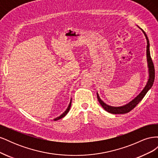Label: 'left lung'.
Returning a JSON list of instances; mask_svg holds the SVG:
<instances>
[{
	"label": "left lung",
	"mask_w": 158,
	"mask_h": 158,
	"mask_svg": "<svg viewBox=\"0 0 158 158\" xmlns=\"http://www.w3.org/2000/svg\"><path fill=\"white\" fill-rule=\"evenodd\" d=\"M139 27L140 29L142 31L143 33H144L146 37V39L147 41L146 59H147V64H148V81L144 89L141 91V92L138 94L135 98H134L132 101H131L129 103L124 105V106H122L114 107V106H109V105H107V103H106L102 101V99L100 98L98 93L97 92V97H98V102H99L100 105L102 106V107L108 113H112V114H125V113H128L129 111H131L132 109H133L136 106V105L138 104V103L141 101V100L143 99V98L145 96V95L148 92V90L150 89L153 84H154V78H155V70H154V64H153V62L152 60L151 56H150L149 40H148L147 35L146 34V33L144 31V30L141 29L140 27Z\"/></svg>",
	"instance_id": "left-lung-1"
}]
</instances>
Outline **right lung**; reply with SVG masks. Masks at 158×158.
Here are the masks:
<instances>
[{"mask_svg":"<svg viewBox=\"0 0 158 158\" xmlns=\"http://www.w3.org/2000/svg\"><path fill=\"white\" fill-rule=\"evenodd\" d=\"M71 103H72V98L70 99V103H69V106H68L67 109H66L65 110V111H64V112H63V113H62L60 116H59V117H56V118H53V121H57V120H59V119H60V118H63L64 116H66V114H67V113H69V110H70V109Z\"/></svg>","mask_w":158,"mask_h":158,"instance_id":"obj_1","label":"right lung"}]
</instances>
